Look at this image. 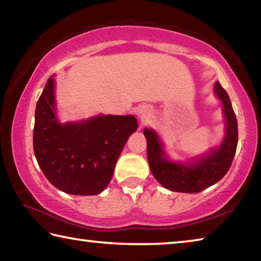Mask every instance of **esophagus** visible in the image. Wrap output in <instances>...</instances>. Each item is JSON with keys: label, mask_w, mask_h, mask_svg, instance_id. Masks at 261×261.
Instances as JSON below:
<instances>
[{"label": "esophagus", "mask_w": 261, "mask_h": 261, "mask_svg": "<svg viewBox=\"0 0 261 261\" xmlns=\"http://www.w3.org/2000/svg\"><path fill=\"white\" fill-rule=\"evenodd\" d=\"M149 112H151V109H149V107H147V106H141V107L139 108V116H140V120L145 122L148 118L149 116Z\"/></svg>", "instance_id": "1"}]
</instances>
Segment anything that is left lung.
<instances>
[{
	"label": "left lung",
	"instance_id": "obj_1",
	"mask_svg": "<svg viewBox=\"0 0 261 261\" xmlns=\"http://www.w3.org/2000/svg\"><path fill=\"white\" fill-rule=\"evenodd\" d=\"M214 88L215 94L223 103V113L227 120L226 137L219 148L213 149L194 165L187 166L167 160L158 135L148 129L144 131L147 140L149 168L158 182L168 190L184 193L200 192L218 183L231 166L238 141L237 118L226 90L219 82L215 83Z\"/></svg>",
	"mask_w": 261,
	"mask_h": 261
}]
</instances>
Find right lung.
Returning <instances> with one entry per match:
<instances>
[{"instance_id": "obj_1", "label": "right lung", "mask_w": 261, "mask_h": 261, "mask_svg": "<svg viewBox=\"0 0 261 261\" xmlns=\"http://www.w3.org/2000/svg\"><path fill=\"white\" fill-rule=\"evenodd\" d=\"M54 79H48L37 102L33 149L46 178L76 196L102 192L113 177L123 147L138 127L134 116H96L82 123L57 122Z\"/></svg>"}]
</instances>
